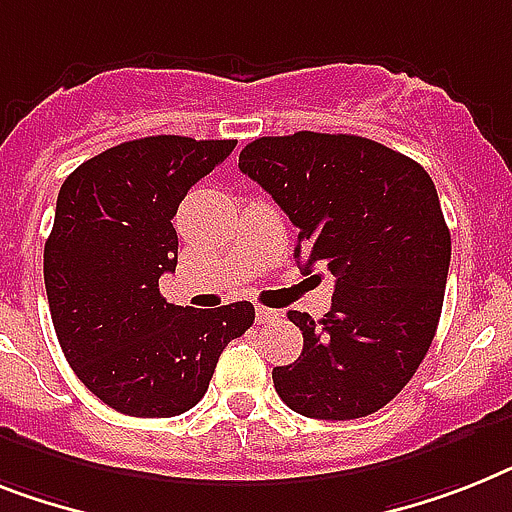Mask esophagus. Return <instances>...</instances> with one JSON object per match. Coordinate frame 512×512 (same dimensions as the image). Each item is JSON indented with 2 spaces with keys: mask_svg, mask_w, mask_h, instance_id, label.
<instances>
[{
  "mask_svg": "<svg viewBox=\"0 0 512 512\" xmlns=\"http://www.w3.org/2000/svg\"><path fill=\"white\" fill-rule=\"evenodd\" d=\"M280 319V311H272V308H264V306H256V322L259 324H272Z\"/></svg>",
  "mask_w": 512,
  "mask_h": 512,
  "instance_id": "1",
  "label": "esophagus"
}]
</instances>
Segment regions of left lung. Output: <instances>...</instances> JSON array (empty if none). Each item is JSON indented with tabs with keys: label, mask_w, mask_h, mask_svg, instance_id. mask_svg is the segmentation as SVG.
Returning <instances> with one entry per match:
<instances>
[{
	"label": "left lung",
	"mask_w": 512,
	"mask_h": 512,
	"mask_svg": "<svg viewBox=\"0 0 512 512\" xmlns=\"http://www.w3.org/2000/svg\"><path fill=\"white\" fill-rule=\"evenodd\" d=\"M238 167L298 227V264L335 274L324 319L287 314L303 353L272 371L274 390L308 418L377 413L411 382L442 314L450 230L432 177L377 141L311 130L256 138Z\"/></svg>",
	"instance_id": "1"
}]
</instances>
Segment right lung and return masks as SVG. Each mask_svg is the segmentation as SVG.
Instances as JSON below:
<instances>
[{
  "mask_svg": "<svg viewBox=\"0 0 512 512\" xmlns=\"http://www.w3.org/2000/svg\"><path fill=\"white\" fill-rule=\"evenodd\" d=\"M235 143L125 141L80 164L59 188L44 246L54 332L80 382L114 411H190L227 342L256 319L248 301L204 311L172 306L159 293V277L177 266V206Z\"/></svg>",
  "mask_w": 512,
  "mask_h": 512,
  "instance_id": "add662e5",
  "label": "right lung"
}]
</instances>
